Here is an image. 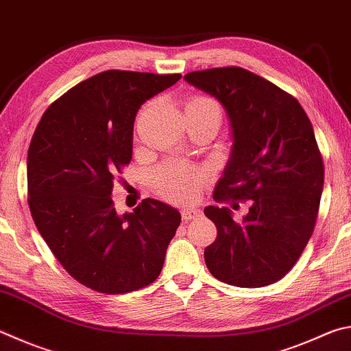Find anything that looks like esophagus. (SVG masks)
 Listing matches in <instances>:
<instances>
[{"mask_svg": "<svg viewBox=\"0 0 351 351\" xmlns=\"http://www.w3.org/2000/svg\"><path fill=\"white\" fill-rule=\"evenodd\" d=\"M181 215H182V219L184 221H190V219H195V218H199L201 216V210L199 208H195V207H184L181 210Z\"/></svg>", "mask_w": 351, "mask_h": 351, "instance_id": "34e87169", "label": "esophagus"}]
</instances>
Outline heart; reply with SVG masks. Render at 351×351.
Wrapping results in <instances>:
<instances>
[{"instance_id": "b5f03b06", "label": "heart", "mask_w": 351, "mask_h": 351, "mask_svg": "<svg viewBox=\"0 0 351 351\" xmlns=\"http://www.w3.org/2000/svg\"><path fill=\"white\" fill-rule=\"evenodd\" d=\"M186 107H215L212 99L206 97H193L189 99ZM206 173L197 170L192 165L180 161L165 162L154 171L152 181L154 186L162 196L175 202L193 201L199 195Z\"/></svg>"}]
</instances>
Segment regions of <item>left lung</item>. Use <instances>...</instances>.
Returning <instances> with one entry per match:
<instances>
[{
    "label": "left lung",
    "mask_w": 351,
    "mask_h": 351,
    "mask_svg": "<svg viewBox=\"0 0 351 351\" xmlns=\"http://www.w3.org/2000/svg\"><path fill=\"white\" fill-rule=\"evenodd\" d=\"M184 80L218 99L230 123V158L213 197L252 201L242 222L227 207L204 208L218 228L204 250L207 269L237 287L276 282L301 256L319 210L324 164L313 125L298 99L245 69L197 70Z\"/></svg>",
    "instance_id": "1"
}]
</instances>
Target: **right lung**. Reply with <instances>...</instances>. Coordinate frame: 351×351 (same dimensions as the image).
<instances>
[{"instance_id": "add662e5", "label": "right lung", "mask_w": 351, "mask_h": 351, "mask_svg": "<svg viewBox=\"0 0 351 351\" xmlns=\"http://www.w3.org/2000/svg\"><path fill=\"white\" fill-rule=\"evenodd\" d=\"M180 78L106 70L56 99L34 133L32 218L60 264L88 289L121 295L152 284L162 270L181 213L147 197L119 215L112 189L132 159L138 110Z\"/></svg>"}]
</instances>
